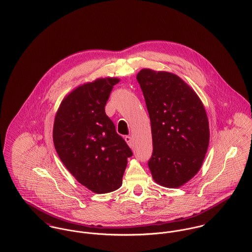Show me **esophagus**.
Instances as JSON below:
<instances>
[{"label":"esophagus","mask_w":252,"mask_h":252,"mask_svg":"<svg viewBox=\"0 0 252 252\" xmlns=\"http://www.w3.org/2000/svg\"><path fill=\"white\" fill-rule=\"evenodd\" d=\"M124 140H125V142L128 144L130 147H133V141H132V138L130 136H126L124 138Z\"/></svg>","instance_id":"1"}]
</instances>
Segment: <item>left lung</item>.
<instances>
[{
  "instance_id": "left-lung-1",
  "label": "left lung",
  "mask_w": 252,
  "mask_h": 252,
  "mask_svg": "<svg viewBox=\"0 0 252 252\" xmlns=\"http://www.w3.org/2000/svg\"><path fill=\"white\" fill-rule=\"evenodd\" d=\"M137 80L151 123L152 178L164 187L179 188L204 162L210 143L206 109L196 92L175 73L143 69Z\"/></svg>"
}]
</instances>
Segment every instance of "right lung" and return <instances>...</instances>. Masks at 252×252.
Wrapping results in <instances>:
<instances>
[{"instance_id":"add662e5","label":"right lung","mask_w":252,"mask_h":252,"mask_svg":"<svg viewBox=\"0 0 252 252\" xmlns=\"http://www.w3.org/2000/svg\"><path fill=\"white\" fill-rule=\"evenodd\" d=\"M118 77L97 78L71 91L61 102L53 143L61 161L80 184L94 193L118 189L132 150L116 131L105 106Z\"/></svg>"}]
</instances>
